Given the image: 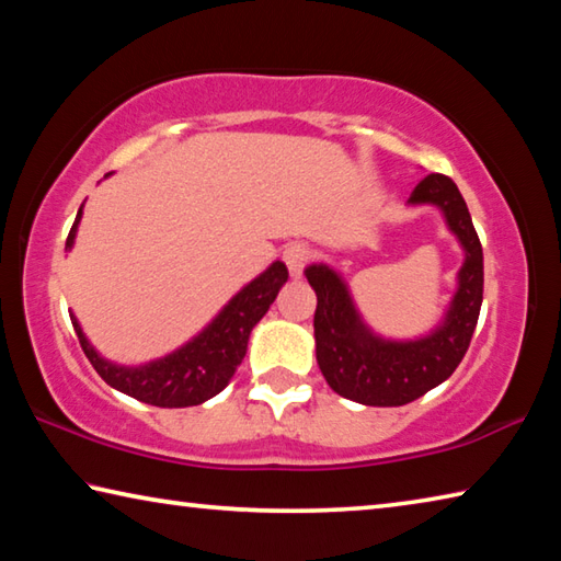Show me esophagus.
I'll list each match as a JSON object with an SVG mask.
<instances>
[{
	"label": "esophagus",
	"instance_id": "esophagus-1",
	"mask_svg": "<svg viewBox=\"0 0 561 561\" xmlns=\"http://www.w3.org/2000/svg\"><path fill=\"white\" fill-rule=\"evenodd\" d=\"M282 260H284V264H287V267H289L291 277H301L304 267H307V262L311 260L309 244H304V242H291V244H287V247H284V252H282Z\"/></svg>",
	"mask_w": 561,
	"mask_h": 561
}]
</instances>
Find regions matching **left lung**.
<instances>
[{"label": "left lung", "instance_id": "8db88e82", "mask_svg": "<svg viewBox=\"0 0 561 561\" xmlns=\"http://www.w3.org/2000/svg\"><path fill=\"white\" fill-rule=\"evenodd\" d=\"M408 205H435L465 252L450 307L431 334L393 341L364 324L344 277L329 264H309L304 274L317 291V364L339 396L364 405H405L450 378L470 346L482 304V244L468 205L448 175L431 173Z\"/></svg>", "mask_w": 561, "mask_h": 561}]
</instances>
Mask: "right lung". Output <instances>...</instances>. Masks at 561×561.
Listing matches in <instances>:
<instances>
[{
	"mask_svg": "<svg viewBox=\"0 0 561 561\" xmlns=\"http://www.w3.org/2000/svg\"><path fill=\"white\" fill-rule=\"evenodd\" d=\"M81 210L66 237V250H71L76 230L81 222ZM289 279L287 264L272 262L260 277H254L234 297L225 304L220 314L207 324L201 334L193 336L173 354L148 360L144 366H121L103 358L91 341L83 334L79 319L71 314V324L81 348L96 374L111 388L126 393L136 401H144L158 408H187L201 405L230 383L237 366L247 354V341L257 321L267 314L272 301L277 299L284 282Z\"/></svg>",
	"mask_w": 561,
	"mask_h": 561,
	"instance_id": "1",
	"label": "right lung"
}]
</instances>
